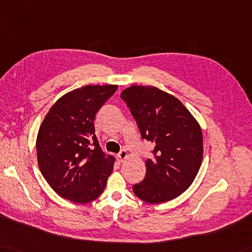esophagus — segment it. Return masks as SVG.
I'll list each match as a JSON object with an SVG mask.
<instances>
[{
	"mask_svg": "<svg viewBox=\"0 0 252 252\" xmlns=\"http://www.w3.org/2000/svg\"><path fill=\"white\" fill-rule=\"evenodd\" d=\"M126 157H127V153L125 149H122L120 153L117 155V159H118L120 162H122L125 159H126Z\"/></svg>",
	"mask_w": 252,
	"mask_h": 252,
	"instance_id": "obj_1",
	"label": "esophagus"
}]
</instances>
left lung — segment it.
Here are the masks:
<instances>
[{
	"mask_svg": "<svg viewBox=\"0 0 252 252\" xmlns=\"http://www.w3.org/2000/svg\"><path fill=\"white\" fill-rule=\"evenodd\" d=\"M121 98L135 119L143 139L154 144L146 176L133 185L135 195L150 204L164 203L189 188L203 159L200 125L178 98L156 87L132 86Z\"/></svg>",
	"mask_w": 252,
	"mask_h": 252,
	"instance_id": "left-lung-1",
	"label": "left lung"
}]
</instances>
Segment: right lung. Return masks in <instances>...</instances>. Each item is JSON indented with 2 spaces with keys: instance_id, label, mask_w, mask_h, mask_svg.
Segmentation results:
<instances>
[{
  "instance_id": "add662e5",
  "label": "right lung",
  "mask_w": 252,
  "mask_h": 252,
  "mask_svg": "<svg viewBox=\"0 0 252 252\" xmlns=\"http://www.w3.org/2000/svg\"><path fill=\"white\" fill-rule=\"evenodd\" d=\"M118 86H85L54 104L36 139L38 167L61 197L86 204L102 194L115 159L95 136V114Z\"/></svg>"
}]
</instances>
